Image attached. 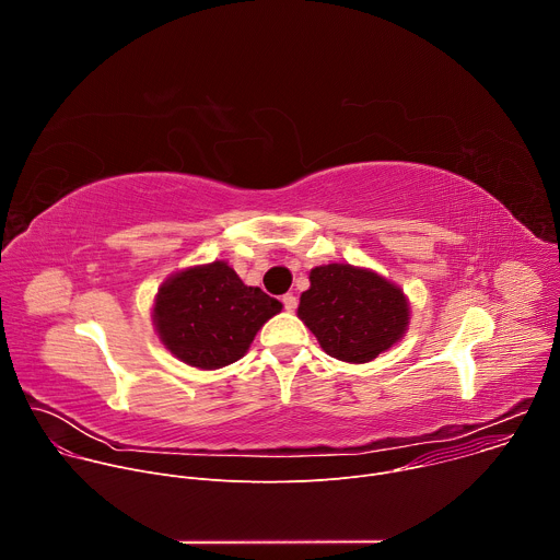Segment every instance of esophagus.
<instances>
[{
	"instance_id": "1",
	"label": "esophagus",
	"mask_w": 560,
	"mask_h": 560,
	"mask_svg": "<svg viewBox=\"0 0 560 560\" xmlns=\"http://www.w3.org/2000/svg\"><path fill=\"white\" fill-rule=\"evenodd\" d=\"M283 307L288 312H294L296 310V296L294 294H283Z\"/></svg>"
}]
</instances>
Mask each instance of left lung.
Wrapping results in <instances>:
<instances>
[{"label": "left lung", "instance_id": "1", "mask_svg": "<svg viewBox=\"0 0 560 560\" xmlns=\"http://www.w3.org/2000/svg\"><path fill=\"white\" fill-rule=\"evenodd\" d=\"M296 316L332 359L370 363L406 337L412 310L404 288L383 275L328 264L310 270Z\"/></svg>", "mask_w": 560, "mask_h": 560}]
</instances>
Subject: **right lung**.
Segmentation results:
<instances>
[{"label": "right lung", "mask_w": 560, "mask_h": 560, "mask_svg": "<svg viewBox=\"0 0 560 560\" xmlns=\"http://www.w3.org/2000/svg\"><path fill=\"white\" fill-rule=\"evenodd\" d=\"M281 301L246 285L228 261L190 266L159 285L152 326L164 348L197 370H219L242 359Z\"/></svg>", "instance_id": "add662e5"}]
</instances>
